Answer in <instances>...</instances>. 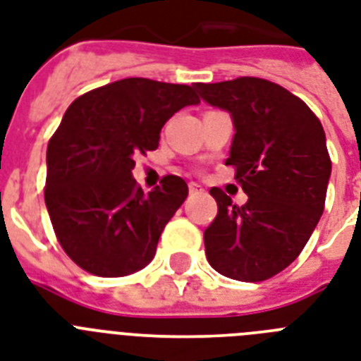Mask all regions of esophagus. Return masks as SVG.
I'll list each match as a JSON object with an SVG mask.
<instances>
[{
	"instance_id": "34e87169",
	"label": "esophagus",
	"mask_w": 361,
	"mask_h": 361,
	"mask_svg": "<svg viewBox=\"0 0 361 361\" xmlns=\"http://www.w3.org/2000/svg\"><path fill=\"white\" fill-rule=\"evenodd\" d=\"M204 189L200 185H198V183H195V181H191V183H189V192H192V195H197V192H202Z\"/></svg>"
}]
</instances>
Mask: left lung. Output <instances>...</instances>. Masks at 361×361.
<instances>
[{"label":"left lung","instance_id":"left-lung-1","mask_svg":"<svg viewBox=\"0 0 361 361\" xmlns=\"http://www.w3.org/2000/svg\"><path fill=\"white\" fill-rule=\"evenodd\" d=\"M197 90L232 114L236 135L226 164L249 197L238 206L223 189H209L217 215L204 231L206 257L225 277L266 281L296 260L324 212L331 174L324 129L302 99L264 78Z\"/></svg>","mask_w":361,"mask_h":361}]
</instances>
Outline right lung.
Here are the masks:
<instances>
[{
	"instance_id": "right-lung-1",
	"label": "right lung",
	"mask_w": 361,
	"mask_h": 361,
	"mask_svg": "<svg viewBox=\"0 0 361 361\" xmlns=\"http://www.w3.org/2000/svg\"><path fill=\"white\" fill-rule=\"evenodd\" d=\"M195 87L123 78L75 99L48 142L44 202L67 257L99 277L135 274L152 262L161 232L187 198L180 176L144 192L135 159L157 149L163 125Z\"/></svg>"
}]
</instances>
